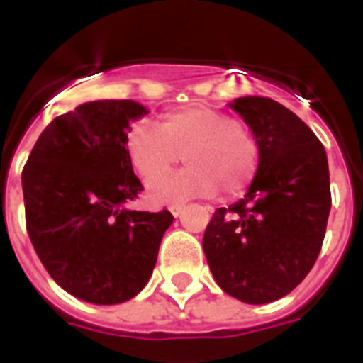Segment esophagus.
Segmentation results:
<instances>
[{"label": "esophagus", "instance_id": "obj_1", "mask_svg": "<svg viewBox=\"0 0 363 363\" xmlns=\"http://www.w3.org/2000/svg\"><path fill=\"white\" fill-rule=\"evenodd\" d=\"M182 209H184V205L182 203H176V205H171V207H169V211H171V214L172 216H179V213H182Z\"/></svg>", "mask_w": 363, "mask_h": 363}]
</instances>
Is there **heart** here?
Listing matches in <instances>:
<instances>
[{
  "instance_id": "obj_1",
  "label": "heart",
  "mask_w": 363,
  "mask_h": 363,
  "mask_svg": "<svg viewBox=\"0 0 363 363\" xmlns=\"http://www.w3.org/2000/svg\"><path fill=\"white\" fill-rule=\"evenodd\" d=\"M127 152L143 179L159 177L184 154L189 167L167 179L150 182L152 203H178L213 196L218 189L240 194L258 171V143L233 118L205 107L165 112L160 127L136 121L127 134Z\"/></svg>"
}]
</instances>
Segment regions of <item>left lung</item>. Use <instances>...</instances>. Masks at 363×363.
I'll use <instances>...</instances> for the list:
<instances>
[{
    "mask_svg": "<svg viewBox=\"0 0 363 363\" xmlns=\"http://www.w3.org/2000/svg\"><path fill=\"white\" fill-rule=\"evenodd\" d=\"M258 143V171L245 196L220 207L203 234L214 280L252 306L280 300L309 274L331 211L327 154L289 108L264 96L229 104Z\"/></svg>",
    "mask_w": 363,
    "mask_h": 363,
    "instance_id": "8db88e82",
    "label": "left lung"
}]
</instances>
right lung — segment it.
<instances>
[{
	"instance_id": "obj_1",
	"label": "right lung",
	"mask_w": 363,
	"mask_h": 363,
	"mask_svg": "<svg viewBox=\"0 0 363 363\" xmlns=\"http://www.w3.org/2000/svg\"><path fill=\"white\" fill-rule=\"evenodd\" d=\"M149 114L133 99H96L54 118L23 172L25 218L34 251L72 296L114 306L149 281L169 211H130L142 191L127 152L130 123Z\"/></svg>"
}]
</instances>
